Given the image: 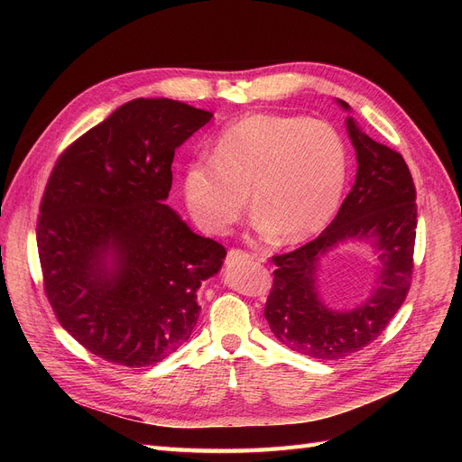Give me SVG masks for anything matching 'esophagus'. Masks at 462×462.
I'll return each mask as SVG.
<instances>
[{
    "label": "esophagus",
    "mask_w": 462,
    "mask_h": 462,
    "mask_svg": "<svg viewBox=\"0 0 462 462\" xmlns=\"http://www.w3.org/2000/svg\"><path fill=\"white\" fill-rule=\"evenodd\" d=\"M246 260H253V256H250L248 253H245V250H239V248H231L229 253H227V263L246 262Z\"/></svg>",
    "instance_id": "1"
}]
</instances>
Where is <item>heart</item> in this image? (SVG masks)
Returning a JSON list of instances; mask_svg holds the SVG:
<instances>
[{
    "label": "heart",
    "instance_id": "obj_1",
    "mask_svg": "<svg viewBox=\"0 0 462 462\" xmlns=\"http://www.w3.org/2000/svg\"><path fill=\"white\" fill-rule=\"evenodd\" d=\"M346 183V148L331 125L304 117L254 114L233 123L212 160L187 167L189 212L209 235H226L248 204L256 229L300 243L335 216Z\"/></svg>",
    "mask_w": 462,
    "mask_h": 462
}]
</instances>
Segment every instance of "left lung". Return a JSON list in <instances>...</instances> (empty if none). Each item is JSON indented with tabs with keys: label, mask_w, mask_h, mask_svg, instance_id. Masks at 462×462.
Here are the masks:
<instances>
[{
	"label": "left lung",
	"mask_w": 462,
	"mask_h": 462,
	"mask_svg": "<svg viewBox=\"0 0 462 462\" xmlns=\"http://www.w3.org/2000/svg\"><path fill=\"white\" fill-rule=\"evenodd\" d=\"M343 107H348L341 102ZM356 150V180L335 219L314 241L272 256L273 285L263 316L291 351L337 360L368 346L409 295L414 268L416 189L399 152L372 141L346 121ZM346 238H370L383 250V272L372 300L353 313H333L315 289L317 258Z\"/></svg>",
	"instance_id": "left-lung-1"
}]
</instances>
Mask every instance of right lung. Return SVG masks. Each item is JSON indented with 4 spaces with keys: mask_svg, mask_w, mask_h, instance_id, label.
I'll list each match as a JSON object with an SVG mask.
<instances>
[{
    "mask_svg": "<svg viewBox=\"0 0 462 462\" xmlns=\"http://www.w3.org/2000/svg\"><path fill=\"white\" fill-rule=\"evenodd\" d=\"M209 119L136 97L69 144L50 173L36 227L48 302L63 329L114 365L152 366L177 351L200 316L199 287L227 254L163 202L175 150Z\"/></svg>",
    "mask_w": 462,
    "mask_h": 462,
    "instance_id": "add662e5",
    "label": "right lung"
}]
</instances>
